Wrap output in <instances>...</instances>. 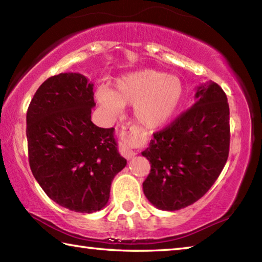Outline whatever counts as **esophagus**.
I'll use <instances>...</instances> for the list:
<instances>
[{"instance_id":"obj_1","label":"esophagus","mask_w":262,"mask_h":262,"mask_svg":"<svg viewBox=\"0 0 262 262\" xmlns=\"http://www.w3.org/2000/svg\"><path fill=\"white\" fill-rule=\"evenodd\" d=\"M133 135H134V133H133V130L130 129V128H128L126 132L122 133V140H123V142L120 144V152H121L122 156L125 157V158H127V159H130L132 157H134L135 155H136V152L134 151V150H133L129 147V144L127 143V141H129L132 137H133Z\"/></svg>"}]
</instances>
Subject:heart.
I'll return each instance as SVG.
<instances>
[{
    "label": "heart",
    "instance_id": "heart-1",
    "mask_svg": "<svg viewBox=\"0 0 262 262\" xmlns=\"http://www.w3.org/2000/svg\"><path fill=\"white\" fill-rule=\"evenodd\" d=\"M184 98L180 79L154 69H142L123 75L112 91L100 88L96 94L98 104L111 115H119L123 106H134L136 121L156 130L166 126L178 112Z\"/></svg>",
    "mask_w": 262,
    "mask_h": 262
}]
</instances>
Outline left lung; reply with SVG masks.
Wrapping results in <instances>:
<instances>
[{
	"label": "left lung",
	"instance_id": "1",
	"mask_svg": "<svg viewBox=\"0 0 262 262\" xmlns=\"http://www.w3.org/2000/svg\"><path fill=\"white\" fill-rule=\"evenodd\" d=\"M227 95L214 82L196 88L195 103L154 134L142 151L151 164L143 192L151 205L174 211L201 199L227 163L230 147Z\"/></svg>",
	"mask_w": 262,
	"mask_h": 262
}]
</instances>
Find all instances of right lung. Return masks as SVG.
Instances as JSON below:
<instances>
[{
	"label": "right lung",
	"mask_w": 262,
	"mask_h": 262,
	"mask_svg": "<svg viewBox=\"0 0 262 262\" xmlns=\"http://www.w3.org/2000/svg\"><path fill=\"white\" fill-rule=\"evenodd\" d=\"M94 84L78 73L43 82L26 113L29 162L48 198L76 212L107 205L112 180L126 166L114 128L91 121Z\"/></svg>",
	"instance_id": "1"
}]
</instances>
